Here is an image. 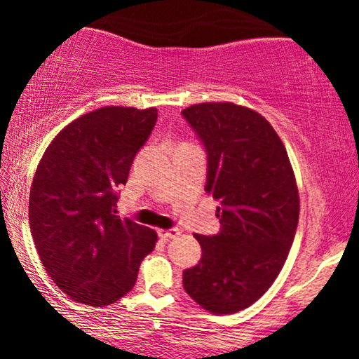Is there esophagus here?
Segmentation results:
<instances>
[{
  "label": "esophagus",
  "instance_id": "obj_1",
  "mask_svg": "<svg viewBox=\"0 0 359 359\" xmlns=\"http://www.w3.org/2000/svg\"><path fill=\"white\" fill-rule=\"evenodd\" d=\"M181 232L178 229H168V230H165V229H161V230H158V235L163 240H171V238H176L178 237Z\"/></svg>",
  "mask_w": 359,
  "mask_h": 359
}]
</instances>
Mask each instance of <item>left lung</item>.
<instances>
[{"instance_id":"left-lung-1","label":"left lung","mask_w":359,"mask_h":359,"mask_svg":"<svg viewBox=\"0 0 359 359\" xmlns=\"http://www.w3.org/2000/svg\"><path fill=\"white\" fill-rule=\"evenodd\" d=\"M183 116L208 151L205 191L219 201L220 232L194 233L203 258L183 271L184 291L204 311L235 313L278 278L294 242L299 189L286 147L257 111L203 102Z\"/></svg>"}]
</instances>
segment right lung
<instances>
[{
    "instance_id": "1",
    "label": "right lung",
    "mask_w": 359,
    "mask_h": 359,
    "mask_svg": "<svg viewBox=\"0 0 359 359\" xmlns=\"http://www.w3.org/2000/svg\"><path fill=\"white\" fill-rule=\"evenodd\" d=\"M156 116V107H100L63 127L39 161L29 194L32 238L48 276L73 301H119L154 252L155 230L121 219L116 204Z\"/></svg>"
}]
</instances>
